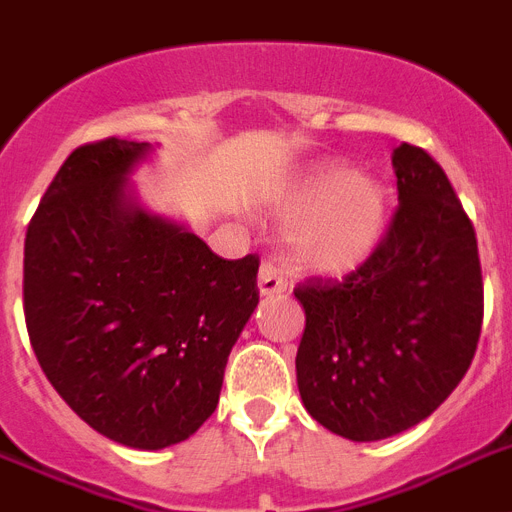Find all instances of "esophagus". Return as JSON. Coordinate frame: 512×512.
Masks as SVG:
<instances>
[{"mask_svg": "<svg viewBox=\"0 0 512 512\" xmlns=\"http://www.w3.org/2000/svg\"><path fill=\"white\" fill-rule=\"evenodd\" d=\"M287 290V282L282 272L274 264H261L259 269V293L261 295H282Z\"/></svg>", "mask_w": 512, "mask_h": 512, "instance_id": "34e87169", "label": "esophagus"}]
</instances>
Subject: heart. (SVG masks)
I'll list each match as a JSON object with an SVG mask.
<instances>
[{
	"label": "heart",
	"instance_id": "b5f03b06",
	"mask_svg": "<svg viewBox=\"0 0 512 512\" xmlns=\"http://www.w3.org/2000/svg\"><path fill=\"white\" fill-rule=\"evenodd\" d=\"M274 211L290 219L295 261L319 274H350L379 251L390 222V196L377 177L324 159L274 196Z\"/></svg>",
	"mask_w": 512,
	"mask_h": 512
}]
</instances>
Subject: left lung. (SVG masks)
Here are the masks:
<instances>
[{
  "mask_svg": "<svg viewBox=\"0 0 512 512\" xmlns=\"http://www.w3.org/2000/svg\"><path fill=\"white\" fill-rule=\"evenodd\" d=\"M398 211L379 251L342 282L311 277L295 377L306 411L353 442L432 416L474 361L484 316L479 248L445 170L392 151Z\"/></svg>",
  "mask_w": 512,
  "mask_h": 512,
  "instance_id": "obj_1",
  "label": "left lung"
}]
</instances>
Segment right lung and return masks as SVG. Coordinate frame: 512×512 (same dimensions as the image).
I'll return each instance as SVG.
<instances>
[{
	"label": "right lung",
	"mask_w": 512,
	"mask_h": 512,
	"mask_svg": "<svg viewBox=\"0 0 512 512\" xmlns=\"http://www.w3.org/2000/svg\"><path fill=\"white\" fill-rule=\"evenodd\" d=\"M151 143L67 156L25 232L23 306L46 379L91 429L162 450L214 413L227 356L259 306V259L227 261L138 201Z\"/></svg>",
	"instance_id": "add662e5"
}]
</instances>
